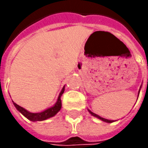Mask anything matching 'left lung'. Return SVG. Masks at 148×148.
<instances>
[{
  "label": "left lung",
  "instance_id": "left-lung-1",
  "mask_svg": "<svg viewBox=\"0 0 148 148\" xmlns=\"http://www.w3.org/2000/svg\"><path fill=\"white\" fill-rule=\"evenodd\" d=\"M139 92H140V90L139 91H138V95H139ZM88 111L90 112V114H91V115H93V116L96 117V118H98V119H99L100 120H102V121H104V122H106V123H113L114 122V120H110V119H104V118H102V117H100L99 115H98V114H95V113H93V112H91V111L90 110H88Z\"/></svg>",
  "mask_w": 148,
  "mask_h": 148
}]
</instances>
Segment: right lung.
Returning a JSON list of instances; mask_svg holds the SVG:
<instances>
[{
    "label": "right lung",
    "instance_id": "obj_1",
    "mask_svg": "<svg viewBox=\"0 0 148 148\" xmlns=\"http://www.w3.org/2000/svg\"><path fill=\"white\" fill-rule=\"evenodd\" d=\"M64 90H65V86H63V88L62 89L59 95H58V100H57V102L55 103V105L53 106H52V107H50V108L42 111V112H39V113H31V112H29L28 110H26L25 109H24L23 107L18 105L17 104L14 103V102H13V104H14V107L17 109V110L20 111V113L25 118H27L29 120L33 121V122H34V121H43V120H45V119H49L51 117H53L61 110V108H62L61 96L63 94Z\"/></svg>",
    "mask_w": 148,
    "mask_h": 148
}]
</instances>
